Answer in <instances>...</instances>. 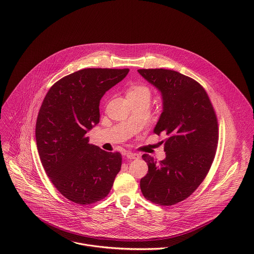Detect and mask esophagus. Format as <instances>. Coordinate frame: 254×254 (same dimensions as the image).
<instances>
[{"label": "esophagus", "mask_w": 254, "mask_h": 254, "mask_svg": "<svg viewBox=\"0 0 254 254\" xmlns=\"http://www.w3.org/2000/svg\"><path fill=\"white\" fill-rule=\"evenodd\" d=\"M126 156H127L129 159H139V158H140V154H138V153H133V152H127V153H126Z\"/></svg>", "instance_id": "1"}]
</instances>
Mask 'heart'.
<instances>
[{"label": "heart", "mask_w": 254, "mask_h": 254, "mask_svg": "<svg viewBox=\"0 0 254 254\" xmlns=\"http://www.w3.org/2000/svg\"><path fill=\"white\" fill-rule=\"evenodd\" d=\"M128 98L132 97H141V96H147L150 97L149 89L142 84H133L128 88L127 91Z\"/></svg>", "instance_id": "b5f03b06"}]
</instances>
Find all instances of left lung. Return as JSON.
Returning <instances> with one entry per match:
<instances>
[{"mask_svg": "<svg viewBox=\"0 0 254 254\" xmlns=\"http://www.w3.org/2000/svg\"><path fill=\"white\" fill-rule=\"evenodd\" d=\"M162 95L163 111L153 130L165 134L166 157H142L148 171L141 179L145 198L170 206L189 197L204 180L215 157L218 120L204 88L192 78L163 68L139 69Z\"/></svg>", "mask_w": 254, "mask_h": 254, "instance_id": "8db88e82", "label": "left lung"}]
</instances>
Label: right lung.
<instances>
[{
    "label": "right lung",
    "instance_id": "obj_1",
    "mask_svg": "<svg viewBox=\"0 0 254 254\" xmlns=\"http://www.w3.org/2000/svg\"><path fill=\"white\" fill-rule=\"evenodd\" d=\"M128 68H85L56 82L36 121L37 148L57 190L77 204L104 199L121 169V153L89 144L86 133L100 122V101Z\"/></svg>",
    "mask_w": 254,
    "mask_h": 254
}]
</instances>
